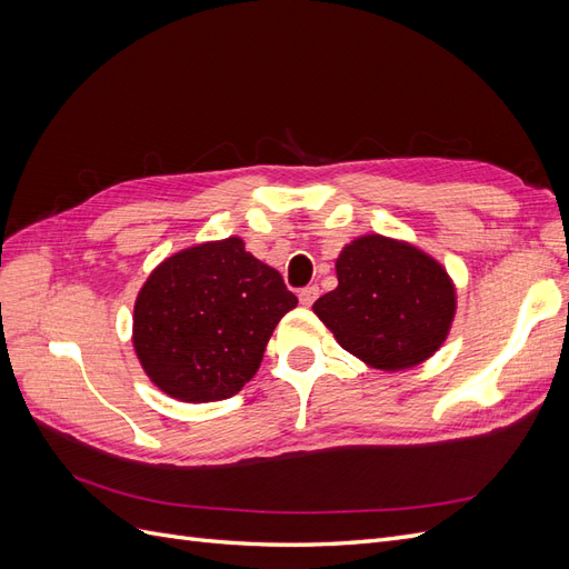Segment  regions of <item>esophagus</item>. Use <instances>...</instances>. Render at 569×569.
Here are the masks:
<instances>
[{
	"mask_svg": "<svg viewBox=\"0 0 569 569\" xmlns=\"http://www.w3.org/2000/svg\"><path fill=\"white\" fill-rule=\"evenodd\" d=\"M318 297H320V289H318L316 284H311V287H303V289L299 291V301H301V306H313Z\"/></svg>",
	"mask_w": 569,
	"mask_h": 569,
	"instance_id": "obj_1",
	"label": "esophagus"
}]
</instances>
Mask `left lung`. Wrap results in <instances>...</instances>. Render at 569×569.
<instances>
[{
    "label": "left lung",
    "instance_id": "1",
    "mask_svg": "<svg viewBox=\"0 0 569 569\" xmlns=\"http://www.w3.org/2000/svg\"><path fill=\"white\" fill-rule=\"evenodd\" d=\"M337 289L313 303L341 349L377 370L416 368L449 335L456 287L418 247L382 234L353 239L337 258Z\"/></svg>",
    "mask_w": 569,
    "mask_h": 569
}]
</instances>
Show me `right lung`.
Instances as JSON below:
<instances>
[{
  "mask_svg": "<svg viewBox=\"0 0 569 569\" xmlns=\"http://www.w3.org/2000/svg\"><path fill=\"white\" fill-rule=\"evenodd\" d=\"M297 303L282 274L239 237L189 247L153 268L137 295L134 353L149 380L178 401L230 399Z\"/></svg>",
  "mask_w": 569,
  "mask_h": 569,
  "instance_id": "right-lung-1",
  "label": "right lung"
}]
</instances>
